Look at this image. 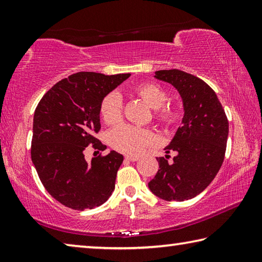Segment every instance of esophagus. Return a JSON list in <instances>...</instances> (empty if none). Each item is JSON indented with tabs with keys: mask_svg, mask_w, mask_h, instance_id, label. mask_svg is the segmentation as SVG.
Wrapping results in <instances>:
<instances>
[{
	"mask_svg": "<svg viewBox=\"0 0 262 262\" xmlns=\"http://www.w3.org/2000/svg\"><path fill=\"white\" fill-rule=\"evenodd\" d=\"M125 158L127 159V161H130V162L139 161V157H137V156H126Z\"/></svg>",
	"mask_w": 262,
	"mask_h": 262,
	"instance_id": "esophagus-1",
	"label": "esophagus"
}]
</instances>
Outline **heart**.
<instances>
[{"instance_id":"heart-1","label":"heart","mask_w":262,"mask_h":262,"mask_svg":"<svg viewBox=\"0 0 262 262\" xmlns=\"http://www.w3.org/2000/svg\"><path fill=\"white\" fill-rule=\"evenodd\" d=\"M132 91L154 108L155 121L166 128L173 127L181 121L184 108L179 101H166V90L155 82H142L133 86ZM99 113L107 125H115L122 118V98L118 92H110L100 101ZM108 142L118 151L137 155L155 144L156 136L148 128L133 125H120L110 132Z\"/></svg>"}]
</instances>
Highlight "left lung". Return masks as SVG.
<instances>
[{
	"label": "left lung",
	"instance_id": "8db88e82",
	"mask_svg": "<svg viewBox=\"0 0 262 262\" xmlns=\"http://www.w3.org/2000/svg\"><path fill=\"white\" fill-rule=\"evenodd\" d=\"M173 85L183 98V126L165 152L157 158L159 168L149 188L166 201L189 200L207 188L224 161L229 121L215 91L192 74L179 69L158 70L155 76Z\"/></svg>",
	"mask_w": 262,
	"mask_h": 262
}]
</instances>
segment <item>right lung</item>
<instances>
[{
	"label": "right lung",
	"mask_w": 262,
	"mask_h": 262,
	"mask_svg": "<svg viewBox=\"0 0 262 262\" xmlns=\"http://www.w3.org/2000/svg\"><path fill=\"white\" fill-rule=\"evenodd\" d=\"M129 76L79 72L57 82L39 101L31 158L43 187L63 206L92 209L114 190L122 155L112 150L88 163L84 150L106 149L95 136L100 130V101Z\"/></svg>",
	"instance_id": "obj_1"
}]
</instances>
